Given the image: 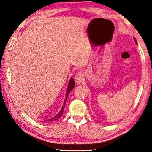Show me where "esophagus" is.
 <instances>
[{
  "label": "esophagus",
  "instance_id": "1",
  "mask_svg": "<svg viewBox=\"0 0 152 152\" xmlns=\"http://www.w3.org/2000/svg\"><path fill=\"white\" fill-rule=\"evenodd\" d=\"M83 74L82 72H78V73H76L75 74V76H74V80H75V82L77 84L81 83L82 80H83Z\"/></svg>",
  "mask_w": 152,
  "mask_h": 152
}]
</instances>
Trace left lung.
Returning <instances> with one entry per match:
<instances>
[{
  "label": "left lung",
  "instance_id": "left-lung-1",
  "mask_svg": "<svg viewBox=\"0 0 152 152\" xmlns=\"http://www.w3.org/2000/svg\"><path fill=\"white\" fill-rule=\"evenodd\" d=\"M134 40H135V41H136V39H135V38H134ZM136 43L137 44V42H136Z\"/></svg>",
  "mask_w": 152,
  "mask_h": 152
}]
</instances>
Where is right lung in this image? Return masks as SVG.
<instances>
[{
  "instance_id": "1",
  "label": "right lung",
  "mask_w": 152,
  "mask_h": 152,
  "mask_svg": "<svg viewBox=\"0 0 152 152\" xmlns=\"http://www.w3.org/2000/svg\"><path fill=\"white\" fill-rule=\"evenodd\" d=\"M74 84H75V83H74V80L73 78H71L70 80H69V84H68V86H67V92H66V99H65V101H64V105L62 106V108L61 109V110H60V112L57 114L56 115H55V117L53 118H50L49 120H47V121H54V120H56L57 119L59 118L61 116V115L63 114V112H64V107H65V105H66V100H67V96H68L69 93L70 91L73 89V88L74 87Z\"/></svg>"
}]
</instances>
